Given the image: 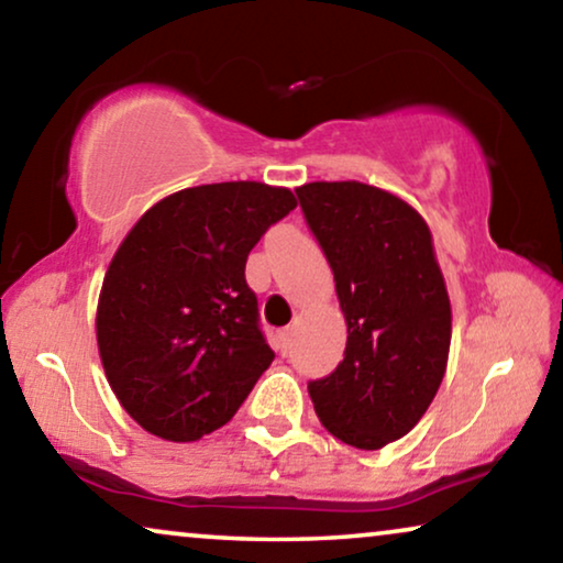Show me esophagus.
I'll return each mask as SVG.
<instances>
[{
  "instance_id": "34e87169",
  "label": "esophagus",
  "mask_w": 563,
  "mask_h": 563,
  "mask_svg": "<svg viewBox=\"0 0 563 563\" xmlns=\"http://www.w3.org/2000/svg\"><path fill=\"white\" fill-rule=\"evenodd\" d=\"M291 343H295V333H291V328H284L276 333V351H279L282 356H287L291 351Z\"/></svg>"
}]
</instances>
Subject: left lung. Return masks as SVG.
<instances>
[{"label": "left lung", "instance_id": "left-lung-1", "mask_svg": "<svg viewBox=\"0 0 563 563\" xmlns=\"http://www.w3.org/2000/svg\"><path fill=\"white\" fill-rule=\"evenodd\" d=\"M295 191L349 325L343 361L307 389L328 433L376 451L418 426L449 364L451 302L433 238L410 205L368 184Z\"/></svg>", "mask_w": 563, "mask_h": 563}]
</instances>
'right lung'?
I'll return each mask as SVG.
<instances>
[{
  "label": "right lung",
  "instance_id": "right-lung-1",
  "mask_svg": "<svg viewBox=\"0 0 563 563\" xmlns=\"http://www.w3.org/2000/svg\"><path fill=\"white\" fill-rule=\"evenodd\" d=\"M297 207L289 189L222 181L153 205L104 274L97 343L137 426L189 443L225 426L274 361L245 261Z\"/></svg>",
  "mask_w": 563,
  "mask_h": 563
}]
</instances>
